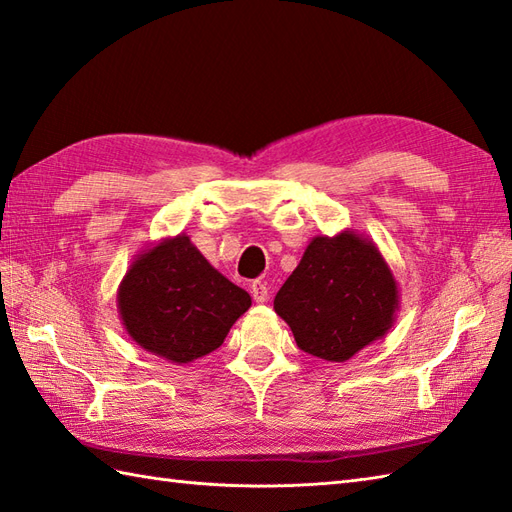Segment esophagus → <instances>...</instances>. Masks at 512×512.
Masks as SVG:
<instances>
[{
  "instance_id": "34e87169",
  "label": "esophagus",
  "mask_w": 512,
  "mask_h": 512,
  "mask_svg": "<svg viewBox=\"0 0 512 512\" xmlns=\"http://www.w3.org/2000/svg\"><path fill=\"white\" fill-rule=\"evenodd\" d=\"M250 295H253V299L257 301V303H264V301H268V286L264 284V281H253V284H250Z\"/></svg>"
}]
</instances>
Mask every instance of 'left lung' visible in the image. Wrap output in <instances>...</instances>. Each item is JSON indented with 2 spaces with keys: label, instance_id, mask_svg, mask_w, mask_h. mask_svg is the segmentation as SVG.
<instances>
[{
  "label": "left lung",
  "instance_id": "8db88e82",
  "mask_svg": "<svg viewBox=\"0 0 512 512\" xmlns=\"http://www.w3.org/2000/svg\"><path fill=\"white\" fill-rule=\"evenodd\" d=\"M400 292L378 246L365 235H317L275 297L303 352L343 363L396 323Z\"/></svg>",
  "mask_w": 512,
  "mask_h": 512
}]
</instances>
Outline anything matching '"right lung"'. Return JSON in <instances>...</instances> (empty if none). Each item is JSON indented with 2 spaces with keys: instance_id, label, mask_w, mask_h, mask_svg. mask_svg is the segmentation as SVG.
Listing matches in <instances>:
<instances>
[{
  "instance_id": "obj_1",
  "label": "right lung",
  "mask_w": 512,
  "mask_h": 512,
  "mask_svg": "<svg viewBox=\"0 0 512 512\" xmlns=\"http://www.w3.org/2000/svg\"><path fill=\"white\" fill-rule=\"evenodd\" d=\"M136 345L187 365L217 350L250 308V295L206 262L189 235L165 237L134 257L116 292Z\"/></svg>"
}]
</instances>
